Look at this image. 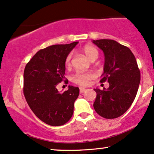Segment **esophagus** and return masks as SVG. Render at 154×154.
Listing matches in <instances>:
<instances>
[{
  "instance_id": "esophagus-1",
  "label": "esophagus",
  "mask_w": 154,
  "mask_h": 154,
  "mask_svg": "<svg viewBox=\"0 0 154 154\" xmlns=\"http://www.w3.org/2000/svg\"><path fill=\"white\" fill-rule=\"evenodd\" d=\"M86 88H80V94H82L84 93V92L86 91Z\"/></svg>"
}]
</instances>
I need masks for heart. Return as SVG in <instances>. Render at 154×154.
Instances as JSON below:
<instances>
[{
    "mask_svg": "<svg viewBox=\"0 0 154 154\" xmlns=\"http://www.w3.org/2000/svg\"><path fill=\"white\" fill-rule=\"evenodd\" d=\"M83 52H84V53L86 55V57L89 60H91L94 59H97L98 57V50L94 47L91 46V45H86L83 48ZM71 58L72 53H69L67 55L66 60H65V65H66V67L70 66V64H71ZM96 77H97V75L93 71L84 72V73L79 72V73H76L75 75H73L72 81L76 84L79 85V86H88L90 84V81L94 79Z\"/></svg>",
    "mask_w": 154,
    "mask_h": 154,
    "instance_id": "b5f03b06",
    "label": "heart"
}]
</instances>
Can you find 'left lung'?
<instances>
[{
    "instance_id": "left-lung-1",
    "label": "left lung",
    "mask_w": 154,
    "mask_h": 154,
    "mask_svg": "<svg viewBox=\"0 0 154 154\" xmlns=\"http://www.w3.org/2000/svg\"><path fill=\"white\" fill-rule=\"evenodd\" d=\"M104 52V73L101 83L107 81L109 86L97 93L94 108L101 117L114 119L129 109L136 97L140 81V72L133 52L128 47L112 39L93 40Z\"/></svg>"
}]
</instances>
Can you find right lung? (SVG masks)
Instances as JSON below:
<instances>
[{"label":"right lung","mask_w":154,"mask_h":154,"mask_svg":"<svg viewBox=\"0 0 154 154\" xmlns=\"http://www.w3.org/2000/svg\"><path fill=\"white\" fill-rule=\"evenodd\" d=\"M78 42L55 45L42 49L26 65L23 72V94L30 109L39 120L51 126L68 122L73 114L79 87L68 86L60 94L57 85L64 81L65 60Z\"/></svg>","instance_id":"right-lung-1"}]
</instances>
